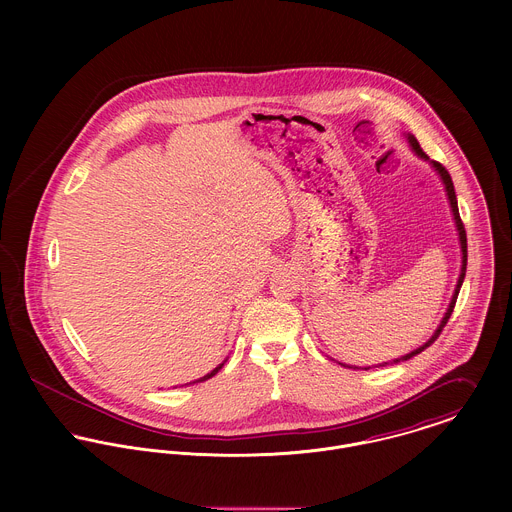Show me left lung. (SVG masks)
I'll use <instances>...</instances> for the list:
<instances>
[{
  "mask_svg": "<svg viewBox=\"0 0 512 512\" xmlns=\"http://www.w3.org/2000/svg\"><path fill=\"white\" fill-rule=\"evenodd\" d=\"M406 140H408V146H410V149L414 151V155H418L420 159L428 161V163L434 167V171L438 173L439 179H441V183H443V189H445V195H447V203H449V209H451V215H453V222H455L457 238H459V248H461V270H459V278H457L455 290H453V295H451V301H449V305H447V309H445V313H443V317H441V321H439L438 329L432 333V337H430V339H428L424 345H420L418 349H414L412 353H408V355H404V357H400V359H394V361H390V363H382V365L378 366L396 365V363L408 361V359H412V357L420 355L424 349H428V347H430V345H432V343L438 339L439 333H441V329L445 327L447 319L451 317V311H453V307H455L457 295H459V290H461V286H463V280H465V270H467V236H465V228H463V222H461V217H459V209H457V197H455L453 181H451V177H449L447 169H445L441 163H438V161H432V159H430V157L424 153V149L420 147L418 140H416L412 134H406ZM339 365H343V363H339ZM343 366H349V368H359V366L353 365ZM366 368H370V366H365V370Z\"/></svg>",
  "mask_w": 512,
  "mask_h": 512,
  "instance_id": "1",
  "label": "left lung"
}]
</instances>
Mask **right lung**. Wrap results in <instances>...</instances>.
<instances>
[{
	"label": "right lung",
	"instance_id": "obj_1",
	"mask_svg": "<svg viewBox=\"0 0 512 512\" xmlns=\"http://www.w3.org/2000/svg\"><path fill=\"white\" fill-rule=\"evenodd\" d=\"M224 363H226V359H224V361H222V363H220V365L217 366V368H213V370H211V372H209V374H205V376H201V378H199V380H193V382H189V384H195V382H203V380H209V378H211V376H215V374H217V372H219L220 368H222V365H224Z\"/></svg>",
	"mask_w": 512,
	"mask_h": 512
}]
</instances>
